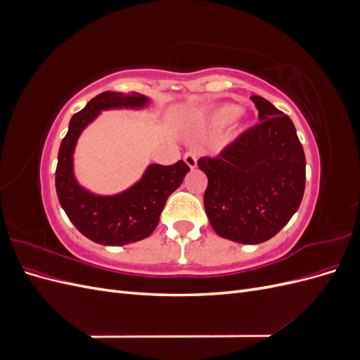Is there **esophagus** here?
Returning a JSON list of instances; mask_svg holds the SVG:
<instances>
[{"mask_svg":"<svg viewBox=\"0 0 360 360\" xmlns=\"http://www.w3.org/2000/svg\"><path fill=\"white\" fill-rule=\"evenodd\" d=\"M183 159L188 163L189 168L193 169L195 167H197V153H195V151H188V153H184Z\"/></svg>","mask_w":360,"mask_h":360,"instance_id":"obj_1","label":"esophagus"}]
</instances>
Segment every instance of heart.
<instances>
[{"label": "heart", "mask_w": 360, "mask_h": 360, "mask_svg": "<svg viewBox=\"0 0 360 360\" xmlns=\"http://www.w3.org/2000/svg\"><path fill=\"white\" fill-rule=\"evenodd\" d=\"M240 114H242L240 106L234 103H225L219 108H216L213 111L210 117V126L213 130H216V132H219V130L233 124L236 120L240 117Z\"/></svg>", "instance_id": "obj_1"}]
</instances>
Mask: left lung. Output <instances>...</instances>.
Wrapping results in <instances>:
<instances>
[{
    "mask_svg": "<svg viewBox=\"0 0 360 360\" xmlns=\"http://www.w3.org/2000/svg\"><path fill=\"white\" fill-rule=\"evenodd\" d=\"M261 122L219 156L201 158L209 183L204 209L213 230L237 243H263L297 212L307 180V159L288 115L264 97L250 96Z\"/></svg>",
    "mask_w": 360,
    "mask_h": 360,
    "instance_id": "obj_1",
    "label": "left lung"
}]
</instances>
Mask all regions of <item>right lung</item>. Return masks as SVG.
Masks as SVG:
<instances>
[{"label": "right lung", "mask_w": 360, "mask_h": 360, "mask_svg": "<svg viewBox=\"0 0 360 360\" xmlns=\"http://www.w3.org/2000/svg\"><path fill=\"white\" fill-rule=\"evenodd\" d=\"M147 97L139 93L103 91L76 112L58 150L56 189L58 201L81 234L99 245L122 246L148 237L158 226L159 216L169 195L191 169L183 160L174 165H150L135 186L115 197H97L82 189L73 177L72 155L82 129L108 108H139Z\"/></svg>", "instance_id": "add662e5"}]
</instances>
